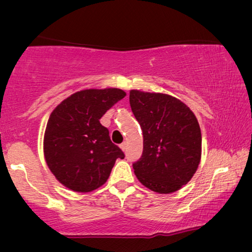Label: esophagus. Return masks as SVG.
Here are the masks:
<instances>
[{"instance_id": "esophagus-1", "label": "esophagus", "mask_w": 252, "mask_h": 252, "mask_svg": "<svg viewBox=\"0 0 252 252\" xmlns=\"http://www.w3.org/2000/svg\"><path fill=\"white\" fill-rule=\"evenodd\" d=\"M120 149H122L123 151H126V149H127V144H126V142H124V143L120 144Z\"/></svg>"}]
</instances>
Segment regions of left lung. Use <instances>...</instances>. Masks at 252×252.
Returning a JSON list of instances; mask_svg holds the SVG:
<instances>
[{
    "label": "left lung",
    "mask_w": 252,
    "mask_h": 252,
    "mask_svg": "<svg viewBox=\"0 0 252 252\" xmlns=\"http://www.w3.org/2000/svg\"><path fill=\"white\" fill-rule=\"evenodd\" d=\"M129 104L143 133V153L133 164L150 190L171 194L187 185L202 156V134L194 112L174 96L132 89Z\"/></svg>",
    "instance_id": "8db88e82"
}]
</instances>
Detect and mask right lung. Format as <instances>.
Listing matches in <instances>:
<instances>
[{"instance_id":"1","label":"right lung","mask_w":252,"mask_h":252,"mask_svg":"<svg viewBox=\"0 0 252 252\" xmlns=\"http://www.w3.org/2000/svg\"><path fill=\"white\" fill-rule=\"evenodd\" d=\"M126 93L119 88L82 89L63 99L48 119L43 155L64 187L89 192L103 186L117 158L125 157L99 119Z\"/></svg>"}]
</instances>
